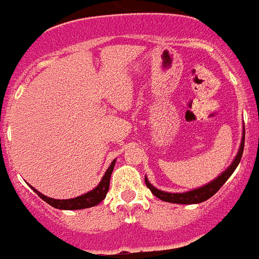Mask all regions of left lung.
<instances>
[{"label": "left lung", "mask_w": 259, "mask_h": 259, "mask_svg": "<svg viewBox=\"0 0 259 259\" xmlns=\"http://www.w3.org/2000/svg\"><path fill=\"white\" fill-rule=\"evenodd\" d=\"M243 145H245V125H243L242 130V140H241V145H239L238 153L235 155V158L233 159V162L229 165V167L225 170L224 173L220 174L215 180H213L209 184L203 185L201 188L193 189V190L184 191V193H169V191H162L159 189L154 188L153 185L149 182V180L145 177V182H146V186L150 189V191L157 197V198L162 199L165 202L170 203H180V205H193V203H199L203 202L206 199H209L210 197H213L221 188L222 185L229 180V177L234 173V170L237 169L239 161L242 158L243 153Z\"/></svg>", "instance_id": "8db88e82"}]
</instances>
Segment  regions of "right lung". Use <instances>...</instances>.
<instances>
[{"mask_svg": "<svg viewBox=\"0 0 259 259\" xmlns=\"http://www.w3.org/2000/svg\"><path fill=\"white\" fill-rule=\"evenodd\" d=\"M115 159H113V162L110 163V166L106 170V173L104 174L102 180L100 181V184L97 185L93 190L88 191L85 194L79 195V197H75V198L70 199H54L50 198V197H46L42 193H39L38 190H35L33 186H30L33 190L37 193L39 198H42L46 203H49L50 206H53L56 209L60 210H79V209H88V207H93V206L98 205L101 201H104L106 194H108L109 185H110V176L113 173V169H114Z\"/></svg>", "mask_w": 259, "mask_h": 259, "instance_id": "1", "label": "right lung"}]
</instances>
